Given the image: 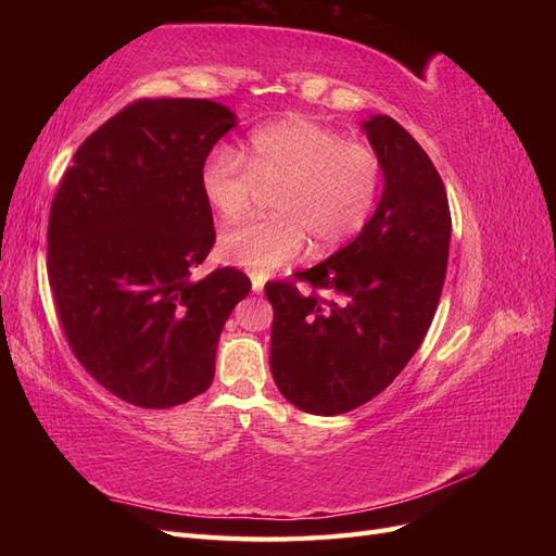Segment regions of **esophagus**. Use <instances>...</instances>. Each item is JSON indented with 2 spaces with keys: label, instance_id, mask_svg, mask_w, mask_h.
Listing matches in <instances>:
<instances>
[{
  "label": "esophagus",
  "instance_id": "34e87169",
  "mask_svg": "<svg viewBox=\"0 0 556 556\" xmlns=\"http://www.w3.org/2000/svg\"><path fill=\"white\" fill-rule=\"evenodd\" d=\"M250 280H252V292H255V294H262V292H264V278L252 274V276H250Z\"/></svg>",
  "mask_w": 556,
  "mask_h": 556
}]
</instances>
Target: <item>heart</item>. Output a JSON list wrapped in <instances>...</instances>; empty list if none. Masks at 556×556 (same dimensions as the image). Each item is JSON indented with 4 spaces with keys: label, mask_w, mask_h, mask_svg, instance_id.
Returning <instances> with one entry per match:
<instances>
[{
    "label": "heart",
    "mask_w": 556,
    "mask_h": 556,
    "mask_svg": "<svg viewBox=\"0 0 556 556\" xmlns=\"http://www.w3.org/2000/svg\"><path fill=\"white\" fill-rule=\"evenodd\" d=\"M382 180L376 150L343 141L323 125L290 117L248 137L243 155L215 148L201 164L199 185L208 206L233 220L255 204L260 190L274 192V217L233 225L217 250L227 264L266 276L304 255L343 245L371 217Z\"/></svg>",
    "instance_id": "1"
}]
</instances>
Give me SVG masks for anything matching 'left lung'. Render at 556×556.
<instances>
[{"mask_svg":"<svg viewBox=\"0 0 556 556\" xmlns=\"http://www.w3.org/2000/svg\"><path fill=\"white\" fill-rule=\"evenodd\" d=\"M382 166V197L359 237L294 278L266 282L271 374L299 410L364 406L425 341L443 292L450 206L433 162L390 115L362 125Z\"/></svg>","mask_w":556,"mask_h":556,"instance_id":"8db88e82","label":"left lung"}]
</instances>
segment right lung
<instances>
[{
	"mask_svg": "<svg viewBox=\"0 0 556 556\" xmlns=\"http://www.w3.org/2000/svg\"><path fill=\"white\" fill-rule=\"evenodd\" d=\"M237 115L211 99H139L80 143L53 197L48 280L83 368L141 408L206 392L239 268H192L215 243L199 174Z\"/></svg>",
	"mask_w": 556,
	"mask_h": 556,
	"instance_id": "obj_1",
	"label": "right lung"
}]
</instances>
